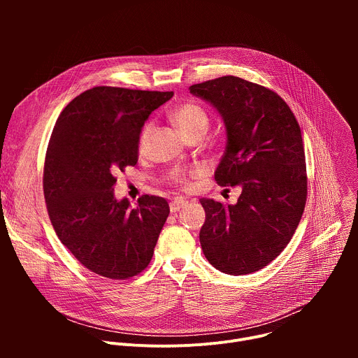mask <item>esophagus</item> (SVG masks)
I'll return each instance as SVG.
<instances>
[{
	"mask_svg": "<svg viewBox=\"0 0 358 358\" xmlns=\"http://www.w3.org/2000/svg\"><path fill=\"white\" fill-rule=\"evenodd\" d=\"M187 203H188L187 199H184V198H176L174 201L170 202V211H171V213H178L181 208L187 207Z\"/></svg>",
	"mask_w": 358,
	"mask_h": 358,
	"instance_id": "obj_1",
	"label": "esophagus"
}]
</instances>
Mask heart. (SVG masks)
I'll return each mask as SVG.
<instances>
[{
	"label": "heart",
	"mask_w": 358,
	"mask_h": 358,
	"mask_svg": "<svg viewBox=\"0 0 358 358\" xmlns=\"http://www.w3.org/2000/svg\"><path fill=\"white\" fill-rule=\"evenodd\" d=\"M171 119L176 123V126L180 129L182 136L185 138L199 134V133H207L208 129V116L199 105L192 103V101H187V103L180 105L176 108L171 113ZM150 133V124H147L140 136V148L144 147L147 136ZM201 169L195 170H174L170 173V180L181 187L189 185V178L201 174Z\"/></svg>",
	"instance_id": "b5f03b06"
}]
</instances>
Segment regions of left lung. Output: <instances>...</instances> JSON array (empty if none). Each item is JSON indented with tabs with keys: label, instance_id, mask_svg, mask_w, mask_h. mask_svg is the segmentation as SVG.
<instances>
[{
	"label": "left lung",
	"instance_id": "1",
	"mask_svg": "<svg viewBox=\"0 0 358 358\" xmlns=\"http://www.w3.org/2000/svg\"><path fill=\"white\" fill-rule=\"evenodd\" d=\"M208 101L227 130L215 170L221 187L241 185L234 206L201 198V248L218 271L241 276L271 264L290 242L304 211L308 177L299 123L271 89L236 76L189 86Z\"/></svg>",
	"mask_w": 358,
	"mask_h": 358
}]
</instances>
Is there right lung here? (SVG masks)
<instances>
[{
    "label": "right lung",
    "instance_id": "obj_1",
    "mask_svg": "<svg viewBox=\"0 0 358 358\" xmlns=\"http://www.w3.org/2000/svg\"><path fill=\"white\" fill-rule=\"evenodd\" d=\"M173 92L96 86L59 115L43 167L48 214L61 242L89 271L129 279L150 264L170 214L162 196L131 208L116 199V174L138 160L141 129Z\"/></svg>",
    "mask_w": 358,
    "mask_h": 358
}]
</instances>
